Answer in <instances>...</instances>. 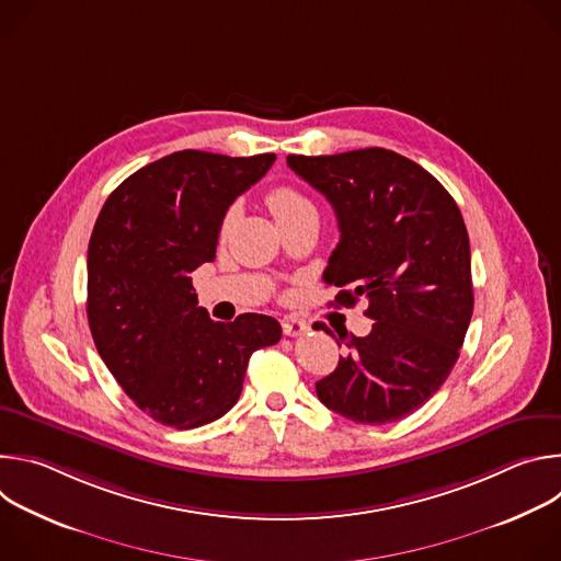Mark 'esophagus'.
<instances>
[{
	"instance_id": "34e87169",
	"label": "esophagus",
	"mask_w": 561,
	"mask_h": 561,
	"mask_svg": "<svg viewBox=\"0 0 561 561\" xmlns=\"http://www.w3.org/2000/svg\"><path fill=\"white\" fill-rule=\"evenodd\" d=\"M282 329H284V335H288V337H297V335L306 333L310 327H308V322H304V319L286 317L284 322H282Z\"/></svg>"
}]
</instances>
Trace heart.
<instances>
[{"label":"heart","mask_w":561,"mask_h":561,"mask_svg":"<svg viewBox=\"0 0 561 561\" xmlns=\"http://www.w3.org/2000/svg\"><path fill=\"white\" fill-rule=\"evenodd\" d=\"M266 204H268L271 213L275 215L277 224H282L286 219H293V217H299V215H317L314 204L301 191H297L293 186L273 188L266 195ZM232 221H234V208H228V213L224 215V221H221V234L228 232Z\"/></svg>","instance_id":"1"}]
</instances>
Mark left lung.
<instances>
[{"mask_svg":"<svg viewBox=\"0 0 561 561\" xmlns=\"http://www.w3.org/2000/svg\"><path fill=\"white\" fill-rule=\"evenodd\" d=\"M286 162L335 208L342 234L324 271L342 288L335 304L366 299L375 319L366 337L344 335L348 355L314 383L319 402L357 424L402 420L446 381L470 324L463 217L428 171L386 148Z\"/></svg>","mask_w":561,"mask_h":561,"instance_id":"8db88e82","label":"left lung"}]
</instances>
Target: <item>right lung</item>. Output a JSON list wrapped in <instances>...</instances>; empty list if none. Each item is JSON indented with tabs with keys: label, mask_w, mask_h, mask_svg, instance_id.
<instances>
[{
	"label": "right lung",
	"mask_w": 561,
	"mask_h": 561,
	"mask_svg": "<svg viewBox=\"0 0 561 561\" xmlns=\"http://www.w3.org/2000/svg\"><path fill=\"white\" fill-rule=\"evenodd\" d=\"M275 154L180 150L124 180L102 206L89 244V327L133 402L178 431L226 415L251 355L282 337L257 312L213 322L191 273L215 260L228 206L260 182Z\"/></svg>",
	"instance_id": "right-lung-1"
}]
</instances>
